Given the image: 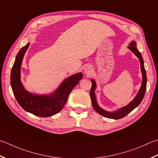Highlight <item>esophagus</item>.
I'll return each mask as SVG.
<instances>
[{"label":"esophagus","instance_id":"1","mask_svg":"<svg viewBox=\"0 0 158 158\" xmlns=\"http://www.w3.org/2000/svg\"><path fill=\"white\" fill-rule=\"evenodd\" d=\"M92 70V67L90 65H86L84 68V72L85 73H90Z\"/></svg>","mask_w":158,"mask_h":158}]
</instances>
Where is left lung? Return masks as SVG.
I'll return each mask as SVG.
<instances>
[{"label": "left lung", "instance_id": "left-lung-1", "mask_svg": "<svg viewBox=\"0 0 158 158\" xmlns=\"http://www.w3.org/2000/svg\"><path fill=\"white\" fill-rule=\"evenodd\" d=\"M128 48L134 52V53L138 57L139 60L140 62V68H141V72L143 74V81H142V85L140 87V89H139V92H138L137 95L135 96L134 99L133 100L131 103H129L127 106L120 108L118 110L114 112H109L107 111L102 109L101 107L98 106L97 104V99H96L94 90L96 89V82L94 79H91L92 81V88L90 89V92H89V96H90L92 106L94 110L98 113L101 116H103L106 118H112V119H120L122 118L123 117L127 115L129 113H130L133 110H134L135 107L139 106V104L141 103V101H143L144 96L145 94V92H146L147 88V75H146V70H145L144 66V61L143 57L140 54V52L138 51L136 46V43L134 41H132L130 44H129V46Z\"/></svg>", "mask_w": 158, "mask_h": 158}]
</instances>
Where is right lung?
<instances>
[{
    "label": "right lung",
    "instance_id": "right-lung-1",
    "mask_svg": "<svg viewBox=\"0 0 158 158\" xmlns=\"http://www.w3.org/2000/svg\"><path fill=\"white\" fill-rule=\"evenodd\" d=\"M23 46L16 55L11 73V85L18 104L34 115L48 117L60 112L66 104L73 89L81 79V73L68 77L53 93L49 95H37L30 93L24 88L20 81V67L23 59L29 46Z\"/></svg>",
    "mask_w": 158,
    "mask_h": 158
}]
</instances>
